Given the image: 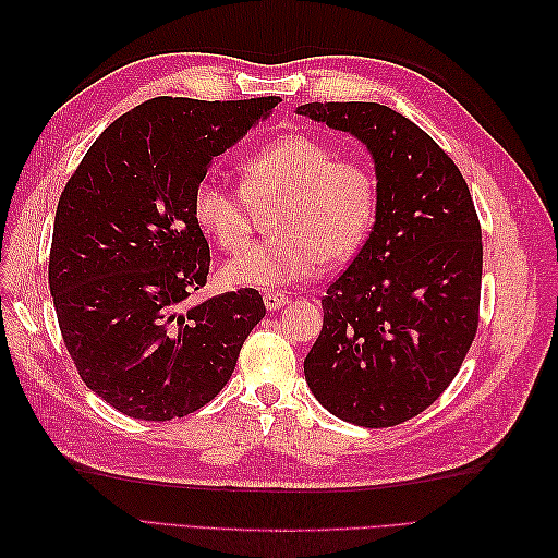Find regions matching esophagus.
<instances>
[{
  "label": "esophagus",
  "mask_w": 558,
  "mask_h": 558,
  "mask_svg": "<svg viewBox=\"0 0 558 558\" xmlns=\"http://www.w3.org/2000/svg\"><path fill=\"white\" fill-rule=\"evenodd\" d=\"M263 302H265V307L269 312H275V310H281L283 305H289L291 298L286 295V293H279V291H265L263 293Z\"/></svg>",
  "instance_id": "obj_1"
}]
</instances>
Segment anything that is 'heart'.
I'll return each instance as SVG.
<instances>
[{"instance_id": "heart-1", "label": "heart", "mask_w": 558, "mask_h": 558, "mask_svg": "<svg viewBox=\"0 0 558 558\" xmlns=\"http://www.w3.org/2000/svg\"><path fill=\"white\" fill-rule=\"evenodd\" d=\"M272 207L267 240L223 265V281L242 289H277L318 265L347 263L363 246L377 209V181L367 165L310 134L265 144L242 167V193L211 177L191 199L199 230L223 251L248 242L253 216Z\"/></svg>"}]
</instances>
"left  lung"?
Masks as SVG:
<instances>
[{
  "instance_id": "left-lung-1",
  "label": "left lung",
  "mask_w": 558,
  "mask_h": 558,
  "mask_svg": "<svg viewBox=\"0 0 558 558\" xmlns=\"http://www.w3.org/2000/svg\"><path fill=\"white\" fill-rule=\"evenodd\" d=\"M295 113L356 137L377 177L375 226L320 300L324 328L305 379L337 418L398 426L440 398L475 340V205L459 167L402 113L375 102H312Z\"/></svg>"
}]
</instances>
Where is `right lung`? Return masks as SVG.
<instances>
[{"label":"right lung","instance_id":"1","mask_svg":"<svg viewBox=\"0 0 558 558\" xmlns=\"http://www.w3.org/2000/svg\"><path fill=\"white\" fill-rule=\"evenodd\" d=\"M277 105L148 99L99 134L66 181L50 295L81 379L118 412L170 421L205 408L265 316L253 289L185 305L211 263L191 199L214 158Z\"/></svg>","mask_w":558,"mask_h":558}]
</instances>
